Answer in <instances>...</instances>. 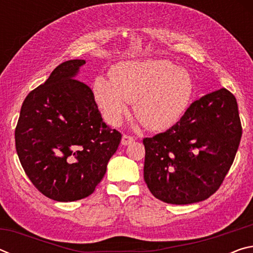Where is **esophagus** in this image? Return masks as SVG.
Listing matches in <instances>:
<instances>
[{
  "label": "esophagus",
  "mask_w": 253,
  "mask_h": 253,
  "mask_svg": "<svg viewBox=\"0 0 253 253\" xmlns=\"http://www.w3.org/2000/svg\"><path fill=\"white\" fill-rule=\"evenodd\" d=\"M135 140V138L132 136H130V135H124L123 136V138H122V144L123 145H128V144H130V143H132Z\"/></svg>",
  "instance_id": "esophagus-1"
}]
</instances>
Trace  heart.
I'll return each instance as SVG.
<instances>
[{
	"label": "heart",
	"mask_w": 253,
	"mask_h": 253,
	"mask_svg": "<svg viewBox=\"0 0 253 253\" xmlns=\"http://www.w3.org/2000/svg\"><path fill=\"white\" fill-rule=\"evenodd\" d=\"M193 84L188 72L162 59L119 62L110 70V81L98 77L93 95L106 121L119 125L127 102L134 101L135 116L153 130L176 124L190 104Z\"/></svg>",
	"instance_id": "heart-1"
}]
</instances>
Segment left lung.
<instances>
[{"label":"left lung","instance_id":"1","mask_svg":"<svg viewBox=\"0 0 253 253\" xmlns=\"http://www.w3.org/2000/svg\"><path fill=\"white\" fill-rule=\"evenodd\" d=\"M241 136L233 93L225 88L207 93L168 130L143 139L148 190L169 204L209 199L223 183Z\"/></svg>","mask_w":253,"mask_h":253}]
</instances>
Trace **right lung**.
<instances>
[{
	"instance_id": "obj_1",
	"label": "right lung",
	"mask_w": 253,
	"mask_h": 253,
	"mask_svg": "<svg viewBox=\"0 0 253 253\" xmlns=\"http://www.w3.org/2000/svg\"><path fill=\"white\" fill-rule=\"evenodd\" d=\"M84 60H68L29 93L15 127L21 165L37 190L72 202L93 193L122 134L106 125L90 88L75 79Z\"/></svg>"
}]
</instances>
